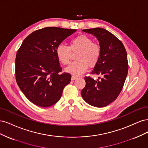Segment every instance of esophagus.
Returning <instances> with one entry per match:
<instances>
[{
    "label": "esophagus",
    "mask_w": 148,
    "mask_h": 148,
    "mask_svg": "<svg viewBox=\"0 0 148 148\" xmlns=\"http://www.w3.org/2000/svg\"><path fill=\"white\" fill-rule=\"evenodd\" d=\"M77 78V77H75V76H72V77H71V80H75V79H76Z\"/></svg>",
    "instance_id": "obj_1"
}]
</instances>
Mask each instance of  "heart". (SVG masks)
<instances>
[{"mask_svg": "<svg viewBox=\"0 0 148 148\" xmlns=\"http://www.w3.org/2000/svg\"><path fill=\"white\" fill-rule=\"evenodd\" d=\"M78 52L76 60L65 69V71L74 76H79L84 73L89 66H95L99 61L101 49L92 39L86 35H79L71 40L69 47L60 44L56 49L57 59L61 64L67 65L71 52Z\"/></svg>", "mask_w": 148, "mask_h": 148, "instance_id": "1", "label": "heart"}]
</instances>
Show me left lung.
Returning <instances> with one entry per match:
<instances>
[{
    "instance_id": "left-lung-1",
    "label": "left lung",
    "mask_w": 148,
    "mask_h": 148,
    "mask_svg": "<svg viewBox=\"0 0 148 148\" xmlns=\"http://www.w3.org/2000/svg\"><path fill=\"white\" fill-rule=\"evenodd\" d=\"M99 43L101 56L91 74L102 75L95 80L85 77L86 86L82 96L89 105L103 107L114 101L123 88L128 70L127 51L123 43L107 30L101 28L86 29Z\"/></svg>"
}]
</instances>
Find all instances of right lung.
Returning a JSON list of instances; mask_svg holds the SVG:
<instances>
[{"mask_svg": "<svg viewBox=\"0 0 148 148\" xmlns=\"http://www.w3.org/2000/svg\"><path fill=\"white\" fill-rule=\"evenodd\" d=\"M77 29L46 27L26 37L15 60L16 81L27 99L39 107H47L59 101L71 75L60 73L56 49Z\"/></svg>", "mask_w": 148, "mask_h": 148, "instance_id": "right-lung-1", "label": "right lung"}]
</instances>
